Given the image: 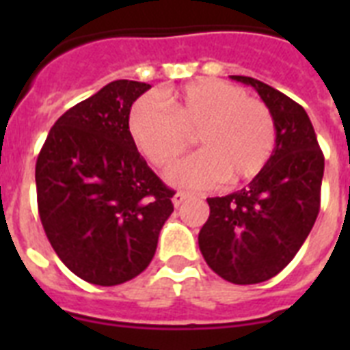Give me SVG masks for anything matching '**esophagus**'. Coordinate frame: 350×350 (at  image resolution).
I'll list each match as a JSON object with an SVG mask.
<instances>
[{
  "instance_id": "esophagus-1",
  "label": "esophagus",
  "mask_w": 350,
  "mask_h": 350,
  "mask_svg": "<svg viewBox=\"0 0 350 350\" xmlns=\"http://www.w3.org/2000/svg\"><path fill=\"white\" fill-rule=\"evenodd\" d=\"M187 200H189V194H185V192H178V194H174V198H172V203H174V207H180L181 203H185Z\"/></svg>"
}]
</instances>
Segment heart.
<instances>
[{
  "label": "heart",
  "instance_id": "obj_1",
  "mask_svg": "<svg viewBox=\"0 0 350 350\" xmlns=\"http://www.w3.org/2000/svg\"><path fill=\"white\" fill-rule=\"evenodd\" d=\"M165 105L143 98L129 120L139 152L159 169H169L189 150L192 136L202 152L178 165L169 180L185 189H211L252 180L265 169L276 145V126L263 101L247 98L224 79H198L165 94Z\"/></svg>",
  "mask_w": 350,
  "mask_h": 350
}]
</instances>
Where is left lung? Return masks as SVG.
Segmentation results:
<instances>
[{"mask_svg":"<svg viewBox=\"0 0 350 350\" xmlns=\"http://www.w3.org/2000/svg\"><path fill=\"white\" fill-rule=\"evenodd\" d=\"M274 120L276 147L265 169L238 192L207 198L211 214L198 243L207 265L236 285L276 276L291 263L320 213L325 159L301 105L249 76Z\"/></svg>","mask_w":350,"mask_h":350,"instance_id":"left-lung-1","label":"left lung"}]
</instances>
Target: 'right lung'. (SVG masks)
<instances>
[{"mask_svg":"<svg viewBox=\"0 0 350 350\" xmlns=\"http://www.w3.org/2000/svg\"><path fill=\"white\" fill-rule=\"evenodd\" d=\"M148 83L116 79L68 109L36 161L41 225L68 271L112 287L152 261L174 191L154 174L129 131Z\"/></svg>","mask_w":350,"mask_h":350,"instance_id":"obj_1","label":"right lung"}]
</instances>
